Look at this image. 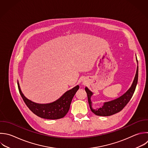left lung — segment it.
Here are the masks:
<instances>
[{
	"instance_id": "8db88e82",
	"label": "left lung",
	"mask_w": 148,
	"mask_h": 148,
	"mask_svg": "<svg viewBox=\"0 0 148 148\" xmlns=\"http://www.w3.org/2000/svg\"><path fill=\"white\" fill-rule=\"evenodd\" d=\"M136 60L137 62L136 71L134 79L133 82L130 87V88L122 95L116 98L113 100L105 102L103 105L100 108L94 109L92 107V102L91 101V97L93 95V92L90 91L87 87H85V90L87 94L88 102L90 106V108L92 113L97 116H109L117 113L121 111L124 107L128 103L131 98H132L133 94L135 91L138 78V60L136 57Z\"/></svg>"
}]
</instances>
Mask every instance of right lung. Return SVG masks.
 Segmentation results:
<instances>
[{
	"mask_svg": "<svg viewBox=\"0 0 148 148\" xmlns=\"http://www.w3.org/2000/svg\"><path fill=\"white\" fill-rule=\"evenodd\" d=\"M20 94L28 108L38 116L46 119L56 120L64 117L68 112L73 97L79 88L77 85L66 91L56 101L48 103H39L28 99L21 90L18 81Z\"/></svg>",
	"mask_w": 148,
	"mask_h": 148,
	"instance_id": "right-lung-1",
	"label": "right lung"
}]
</instances>
